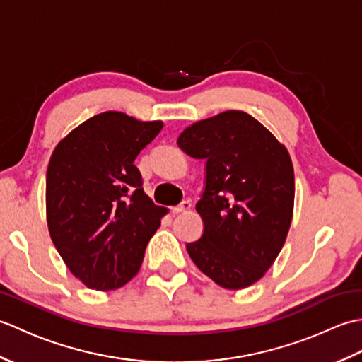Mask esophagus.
<instances>
[{
  "label": "esophagus",
  "mask_w": 362,
  "mask_h": 362,
  "mask_svg": "<svg viewBox=\"0 0 362 362\" xmlns=\"http://www.w3.org/2000/svg\"><path fill=\"white\" fill-rule=\"evenodd\" d=\"M191 209V202L189 201H182L179 205L173 206V213H182V211H187Z\"/></svg>",
  "instance_id": "esophagus-1"
}]
</instances>
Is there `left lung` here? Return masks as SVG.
Listing matches in <instances>:
<instances>
[{"label":"left lung","mask_w":362,"mask_h":362,"mask_svg":"<svg viewBox=\"0 0 362 362\" xmlns=\"http://www.w3.org/2000/svg\"><path fill=\"white\" fill-rule=\"evenodd\" d=\"M177 144L205 160V188L196 204L204 233L187 244L188 255L219 286H250L279 257L291 227L296 187L286 148L240 110L194 122Z\"/></svg>","instance_id":"obj_1"}]
</instances>
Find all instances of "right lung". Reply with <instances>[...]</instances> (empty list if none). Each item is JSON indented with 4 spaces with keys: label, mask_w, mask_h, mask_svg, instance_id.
I'll return each mask as SVG.
<instances>
[{
    "label": "right lung",
    "mask_w": 362,
    "mask_h": 362,
    "mask_svg": "<svg viewBox=\"0 0 362 362\" xmlns=\"http://www.w3.org/2000/svg\"><path fill=\"white\" fill-rule=\"evenodd\" d=\"M163 127L121 112L83 121L54 149L46 171V221L71 274L90 289L121 288L168 213L143 191L134 165Z\"/></svg>",
    "instance_id": "obj_1"
}]
</instances>
